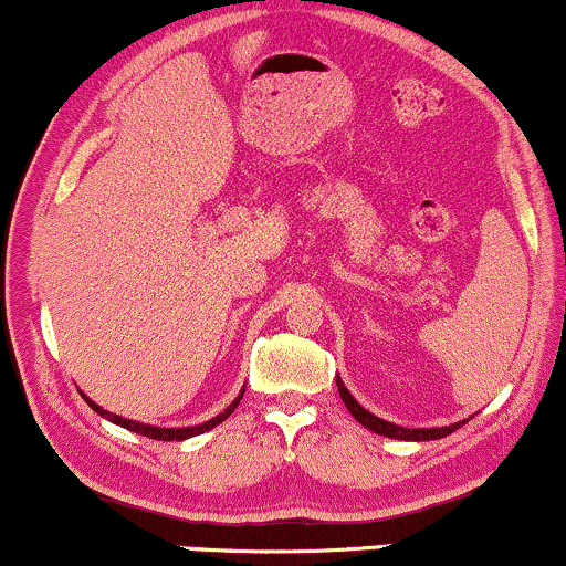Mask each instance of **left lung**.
Instances as JSON below:
<instances>
[{"instance_id":"1","label":"left lung","mask_w":566,"mask_h":566,"mask_svg":"<svg viewBox=\"0 0 566 566\" xmlns=\"http://www.w3.org/2000/svg\"><path fill=\"white\" fill-rule=\"evenodd\" d=\"M337 389H339V397H343V401H345V407L350 409V415L355 417V420H358L360 424H366L368 430H374V432H378V436H386V438H397V440H438V438H446V436H451L453 430H459L463 422H455V424H448V428H428V430H409V428H401V424H394V422H386V420H381V417H376V415H370L368 409H363L358 401L353 399V394L345 389L343 386V381H339L337 378Z\"/></svg>"}]
</instances>
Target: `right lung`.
Masks as SVG:
<instances>
[{
  "instance_id": "add662e5",
  "label": "right lung",
  "mask_w": 566,
  "mask_h": 566,
  "mask_svg": "<svg viewBox=\"0 0 566 566\" xmlns=\"http://www.w3.org/2000/svg\"><path fill=\"white\" fill-rule=\"evenodd\" d=\"M242 397H244V389H242V394H239V397L231 401V405L223 409V412L219 415V417H213V420H208V422H203V424H192V428H151V424H142V422H134V420H123V417H118V415H111L107 412V409H99L95 401H90V407L95 409L97 415H103V417H107V420L111 422H115V424H120V428H126V430H134V432H138V436H146V438H151V440H185V438H192V436H200V432H206V430H211V428H216V424L219 422H223L227 420V417L234 412V409L239 407V401H242Z\"/></svg>"
}]
</instances>
